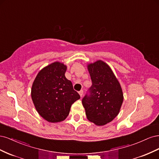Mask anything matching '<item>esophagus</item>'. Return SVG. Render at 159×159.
Returning <instances> with one entry per match:
<instances>
[{
    "instance_id": "1",
    "label": "esophagus",
    "mask_w": 159,
    "mask_h": 159,
    "mask_svg": "<svg viewBox=\"0 0 159 159\" xmlns=\"http://www.w3.org/2000/svg\"><path fill=\"white\" fill-rule=\"evenodd\" d=\"M83 93H84V91H83V90H81V91H79V94H80V97H81V98L82 97Z\"/></svg>"
}]
</instances>
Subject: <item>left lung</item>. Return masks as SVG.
<instances>
[{
	"instance_id": "1",
	"label": "left lung",
	"mask_w": 159,
	"mask_h": 159,
	"mask_svg": "<svg viewBox=\"0 0 159 159\" xmlns=\"http://www.w3.org/2000/svg\"><path fill=\"white\" fill-rule=\"evenodd\" d=\"M91 88L82 99L89 121L104 125L118 115L123 101L121 85L109 66L102 60L89 64Z\"/></svg>"
}]
</instances>
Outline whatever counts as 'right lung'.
<instances>
[{"instance_id":"1","label":"right lung","mask_w":159,"mask_h":159,"mask_svg":"<svg viewBox=\"0 0 159 159\" xmlns=\"http://www.w3.org/2000/svg\"><path fill=\"white\" fill-rule=\"evenodd\" d=\"M66 66L54 62L38 74L31 96L38 113L46 121L60 122L68 117L71 105L80 98L71 81L66 78Z\"/></svg>"}]
</instances>
